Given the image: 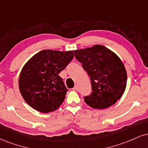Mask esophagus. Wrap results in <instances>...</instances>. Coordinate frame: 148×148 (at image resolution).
<instances>
[{
  "mask_svg": "<svg viewBox=\"0 0 148 148\" xmlns=\"http://www.w3.org/2000/svg\"><path fill=\"white\" fill-rule=\"evenodd\" d=\"M78 88H79V86H78V85H75V86L74 87V88H73V90H78Z\"/></svg>",
  "mask_w": 148,
  "mask_h": 148,
  "instance_id": "obj_1",
  "label": "esophagus"
}]
</instances>
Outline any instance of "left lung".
<instances>
[{
	"label": "left lung",
	"mask_w": 148,
	"mask_h": 148,
	"mask_svg": "<svg viewBox=\"0 0 148 148\" xmlns=\"http://www.w3.org/2000/svg\"><path fill=\"white\" fill-rule=\"evenodd\" d=\"M74 52L91 80L92 92L84 97L85 102L100 110L114 104L125 92L127 81V72L119 56L100 45Z\"/></svg>",
	"instance_id": "left-lung-1"
}]
</instances>
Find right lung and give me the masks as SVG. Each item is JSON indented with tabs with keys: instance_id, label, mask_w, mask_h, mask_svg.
<instances>
[{
	"instance_id": "right-lung-1",
	"label": "right lung",
	"mask_w": 148,
	"mask_h": 148,
	"mask_svg": "<svg viewBox=\"0 0 148 148\" xmlns=\"http://www.w3.org/2000/svg\"><path fill=\"white\" fill-rule=\"evenodd\" d=\"M73 58L72 51L45 49L27 62L20 74L19 89L29 106L48 113L62 104L68 90L58 74Z\"/></svg>"
}]
</instances>
